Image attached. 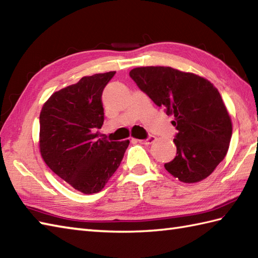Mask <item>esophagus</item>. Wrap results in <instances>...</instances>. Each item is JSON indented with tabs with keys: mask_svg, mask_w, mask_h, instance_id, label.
I'll return each mask as SVG.
<instances>
[{
	"mask_svg": "<svg viewBox=\"0 0 258 258\" xmlns=\"http://www.w3.org/2000/svg\"><path fill=\"white\" fill-rule=\"evenodd\" d=\"M136 141L142 142V143H144V144H152V143H154V142L156 141V138H155V136L151 135V136H149V138H147L146 140H142V141H140V140H136Z\"/></svg>",
	"mask_w": 258,
	"mask_h": 258,
	"instance_id": "esophagus-1",
	"label": "esophagus"
}]
</instances>
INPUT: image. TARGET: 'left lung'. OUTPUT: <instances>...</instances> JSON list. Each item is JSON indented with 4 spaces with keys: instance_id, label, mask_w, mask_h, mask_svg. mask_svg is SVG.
Returning <instances> with one entry per match:
<instances>
[{
    "instance_id": "8db88e82",
    "label": "left lung",
    "mask_w": 258,
    "mask_h": 258,
    "mask_svg": "<svg viewBox=\"0 0 258 258\" xmlns=\"http://www.w3.org/2000/svg\"><path fill=\"white\" fill-rule=\"evenodd\" d=\"M130 76L174 116L176 156L164 165L166 171L188 184L210 176L226 156L233 131L218 90L202 76L169 67L135 68Z\"/></svg>"
}]
</instances>
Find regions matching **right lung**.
<instances>
[{"label": "right lung", "instance_id": "obj_1", "mask_svg": "<svg viewBox=\"0 0 258 258\" xmlns=\"http://www.w3.org/2000/svg\"><path fill=\"white\" fill-rule=\"evenodd\" d=\"M115 72L84 76L50 96L40 114V152L46 165L76 190L94 194L118 168L130 141L98 139L102 93Z\"/></svg>", "mask_w": 258, "mask_h": 258}]
</instances>
